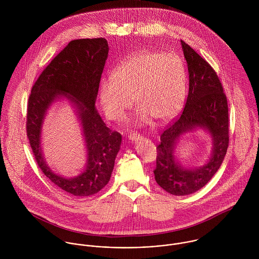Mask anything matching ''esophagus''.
<instances>
[{
    "label": "esophagus",
    "instance_id": "1",
    "mask_svg": "<svg viewBox=\"0 0 259 259\" xmlns=\"http://www.w3.org/2000/svg\"><path fill=\"white\" fill-rule=\"evenodd\" d=\"M127 138H128V140H131L133 142L139 141L141 139V137H140V135L138 133H131V134H128Z\"/></svg>",
    "mask_w": 259,
    "mask_h": 259
}]
</instances>
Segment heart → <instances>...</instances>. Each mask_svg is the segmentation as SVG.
Here are the masks:
<instances>
[{
	"instance_id": "obj_1",
	"label": "heart",
	"mask_w": 259,
	"mask_h": 259,
	"mask_svg": "<svg viewBox=\"0 0 259 259\" xmlns=\"http://www.w3.org/2000/svg\"><path fill=\"white\" fill-rule=\"evenodd\" d=\"M112 77L101 80V102L106 114L115 120L124 116L132 98L141 120L172 118L184 106L186 74L182 59L174 53L141 51L123 60Z\"/></svg>"
}]
</instances>
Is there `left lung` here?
I'll return each instance as SVG.
<instances>
[{"instance_id":"1","label":"left lung","mask_w":259,"mask_h":259,"mask_svg":"<svg viewBox=\"0 0 259 259\" xmlns=\"http://www.w3.org/2000/svg\"><path fill=\"white\" fill-rule=\"evenodd\" d=\"M182 46L188 70V95L184 111L160 135L153 170L157 185L174 195L190 194L206 185L219 170L229 144L227 99L220 77L213 68L183 39ZM195 126L210 131L214 152L204 167L190 171L175 161L173 148L178 138Z\"/></svg>"}]
</instances>
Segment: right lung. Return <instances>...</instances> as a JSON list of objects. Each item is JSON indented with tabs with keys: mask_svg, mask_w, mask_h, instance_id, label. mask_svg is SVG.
I'll use <instances>...</instances> for the list:
<instances>
[{
	"mask_svg": "<svg viewBox=\"0 0 259 259\" xmlns=\"http://www.w3.org/2000/svg\"><path fill=\"white\" fill-rule=\"evenodd\" d=\"M108 53L104 37L71 40L38 75L29 96L26 131L37 166L53 184L74 196L93 195L107 185L121 142V135L110 130L95 108ZM60 95L76 104L87 144V169L74 179L54 174L40 149L44 112Z\"/></svg>",
	"mask_w": 259,
	"mask_h": 259,
	"instance_id": "1",
	"label": "right lung"
}]
</instances>
